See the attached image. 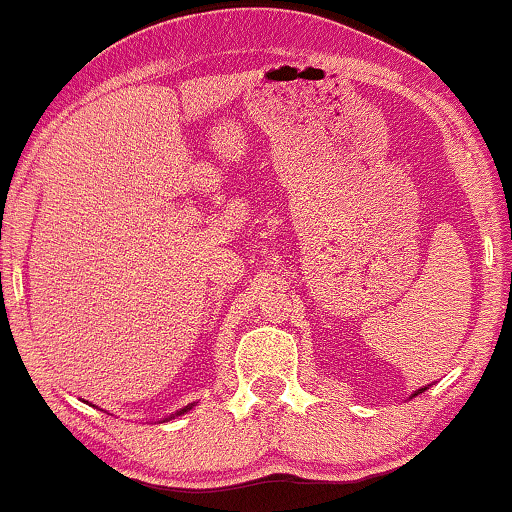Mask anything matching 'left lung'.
Listing matches in <instances>:
<instances>
[{
    "instance_id": "left-lung-1",
    "label": "left lung",
    "mask_w": 512,
    "mask_h": 512,
    "mask_svg": "<svg viewBox=\"0 0 512 512\" xmlns=\"http://www.w3.org/2000/svg\"><path fill=\"white\" fill-rule=\"evenodd\" d=\"M423 391H425V388H421V391H418V393H423ZM418 393H416V395H418Z\"/></svg>"
}]
</instances>
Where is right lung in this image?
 <instances>
[{
  "label": "right lung",
  "instance_id": "add662e5",
  "mask_svg": "<svg viewBox=\"0 0 512 512\" xmlns=\"http://www.w3.org/2000/svg\"><path fill=\"white\" fill-rule=\"evenodd\" d=\"M190 407H193V404H188V407H183V409H181V411H179V414H183V411H188V409H190Z\"/></svg>",
  "mask_w": 512,
  "mask_h": 512
}]
</instances>
